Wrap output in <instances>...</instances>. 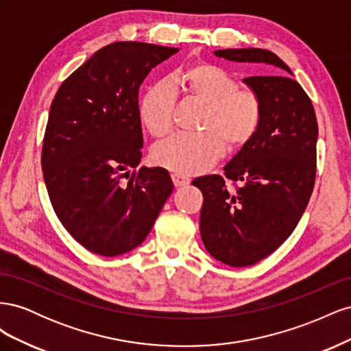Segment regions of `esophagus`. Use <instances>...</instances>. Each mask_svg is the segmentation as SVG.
<instances>
[{
    "mask_svg": "<svg viewBox=\"0 0 351 351\" xmlns=\"http://www.w3.org/2000/svg\"><path fill=\"white\" fill-rule=\"evenodd\" d=\"M171 178H173V183L176 187H183V186H187L190 183V178L187 176H183V174H171Z\"/></svg>",
    "mask_w": 351,
    "mask_h": 351,
    "instance_id": "34e87169",
    "label": "esophagus"
}]
</instances>
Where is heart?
Instances as JSON below:
<instances>
[{
	"instance_id": "1",
	"label": "heart",
	"mask_w": 351,
	"mask_h": 351,
	"mask_svg": "<svg viewBox=\"0 0 351 351\" xmlns=\"http://www.w3.org/2000/svg\"><path fill=\"white\" fill-rule=\"evenodd\" d=\"M187 98L206 105L197 134H174L155 146L154 162L177 174H199L224 155L227 145L237 151L258 134L263 120L259 95L239 89L237 80L224 69L197 62L178 76ZM176 90L169 80H159L145 92L139 104L142 124L156 139L173 129Z\"/></svg>"
}]
</instances>
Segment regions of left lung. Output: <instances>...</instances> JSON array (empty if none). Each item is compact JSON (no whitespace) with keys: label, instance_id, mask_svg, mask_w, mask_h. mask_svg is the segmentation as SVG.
Returning <instances> with one entry per match:
<instances>
[{"label":"left lung","instance_id":"left-lung-1","mask_svg":"<svg viewBox=\"0 0 351 351\" xmlns=\"http://www.w3.org/2000/svg\"><path fill=\"white\" fill-rule=\"evenodd\" d=\"M215 56L265 66L244 79L263 105L258 134L224 167V177L202 176L192 183L204 195L200 237L206 250L230 267H249L289 239L309 204L317 121L311 98L274 52L239 48L218 49Z\"/></svg>","mask_w":351,"mask_h":351}]
</instances>
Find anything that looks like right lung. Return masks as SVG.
Instances as JSON below:
<instances>
[{"label": "right lung", "instance_id": "right-lung-1", "mask_svg": "<svg viewBox=\"0 0 351 351\" xmlns=\"http://www.w3.org/2000/svg\"><path fill=\"white\" fill-rule=\"evenodd\" d=\"M176 52L114 42L71 73L51 102L42 173L61 224L92 253L117 256L139 246L173 192L165 168L137 165L139 88Z\"/></svg>", "mask_w": 351, "mask_h": 351}]
</instances>
